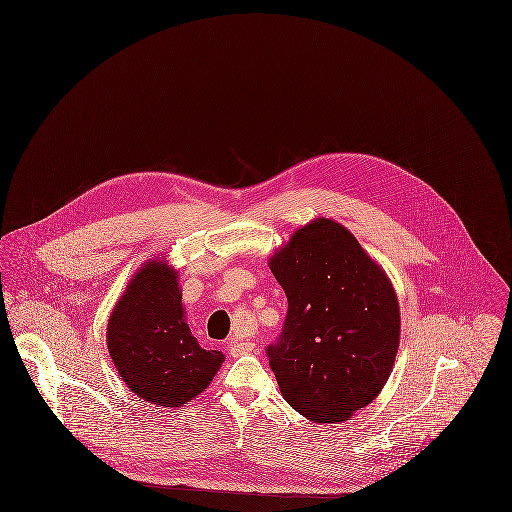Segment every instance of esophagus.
<instances>
[{"instance_id": "1", "label": "esophagus", "mask_w": 512, "mask_h": 512, "mask_svg": "<svg viewBox=\"0 0 512 512\" xmlns=\"http://www.w3.org/2000/svg\"><path fill=\"white\" fill-rule=\"evenodd\" d=\"M255 342H249V340H229V352L233 358H239V356H245V354H251L255 352Z\"/></svg>"}]
</instances>
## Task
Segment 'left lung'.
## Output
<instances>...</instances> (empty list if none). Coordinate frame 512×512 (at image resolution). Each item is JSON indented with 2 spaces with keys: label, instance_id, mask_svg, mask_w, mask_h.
<instances>
[{
  "label": "left lung",
  "instance_id": "obj_1",
  "mask_svg": "<svg viewBox=\"0 0 512 512\" xmlns=\"http://www.w3.org/2000/svg\"><path fill=\"white\" fill-rule=\"evenodd\" d=\"M289 310L267 348L287 404L314 423L346 421L386 386L400 303L386 271L338 221L316 217L269 257Z\"/></svg>",
  "mask_w": 512,
  "mask_h": 512
}]
</instances>
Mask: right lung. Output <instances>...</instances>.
Here are the masks:
<instances>
[{
  "mask_svg": "<svg viewBox=\"0 0 512 512\" xmlns=\"http://www.w3.org/2000/svg\"><path fill=\"white\" fill-rule=\"evenodd\" d=\"M106 346L130 392L158 408L200 396L225 360L192 336L178 271L164 257L148 259L128 281L108 316Z\"/></svg>",
  "mask_w": 512,
  "mask_h": 512,
  "instance_id": "1",
  "label": "right lung"
}]
</instances>
